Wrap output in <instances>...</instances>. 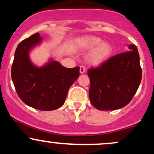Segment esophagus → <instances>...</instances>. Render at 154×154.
<instances>
[{"label": "esophagus", "mask_w": 154, "mask_h": 154, "mask_svg": "<svg viewBox=\"0 0 154 154\" xmlns=\"http://www.w3.org/2000/svg\"><path fill=\"white\" fill-rule=\"evenodd\" d=\"M79 72H80L81 74H83L85 72V68L84 66H80V67H79Z\"/></svg>", "instance_id": "34e87169"}]
</instances>
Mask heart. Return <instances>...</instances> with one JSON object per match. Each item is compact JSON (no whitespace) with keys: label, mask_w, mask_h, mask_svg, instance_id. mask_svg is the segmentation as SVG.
<instances>
[{"label":"heart","mask_w":154,"mask_h":154,"mask_svg":"<svg viewBox=\"0 0 154 154\" xmlns=\"http://www.w3.org/2000/svg\"><path fill=\"white\" fill-rule=\"evenodd\" d=\"M83 45L88 49L94 48L88 55V61L95 65L100 64L106 61L113 51L110 43H102L101 39L97 37H88L84 39Z\"/></svg>","instance_id":"b5f03b06"}]
</instances>
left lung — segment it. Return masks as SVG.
Listing matches in <instances>:
<instances>
[{
  "mask_svg": "<svg viewBox=\"0 0 154 154\" xmlns=\"http://www.w3.org/2000/svg\"><path fill=\"white\" fill-rule=\"evenodd\" d=\"M130 51L109 58L95 68L89 69V97L93 106L100 111L116 110L131 101L142 79L140 56L135 45Z\"/></svg>",
  "mask_w": 154,
  "mask_h": 154,
  "instance_id": "1",
  "label": "left lung"
}]
</instances>
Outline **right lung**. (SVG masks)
<instances>
[{
  "label": "right lung",
  "mask_w": 154,
  "mask_h": 154,
  "mask_svg": "<svg viewBox=\"0 0 154 154\" xmlns=\"http://www.w3.org/2000/svg\"><path fill=\"white\" fill-rule=\"evenodd\" d=\"M41 40L39 33L19 44L11 66V78L17 95L29 106L52 111L64 103L69 89L79 76V67L66 68L51 61L38 68L30 62L28 54Z\"/></svg>",
  "instance_id": "obj_1"
}]
</instances>
